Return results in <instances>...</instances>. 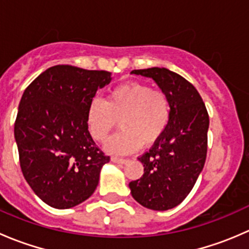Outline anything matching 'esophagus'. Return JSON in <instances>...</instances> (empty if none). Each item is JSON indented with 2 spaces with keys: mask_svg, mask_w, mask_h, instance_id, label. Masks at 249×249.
<instances>
[{
  "mask_svg": "<svg viewBox=\"0 0 249 249\" xmlns=\"http://www.w3.org/2000/svg\"><path fill=\"white\" fill-rule=\"evenodd\" d=\"M112 160L113 162H115V164H126L127 160L126 159H123V158H117V157H112Z\"/></svg>",
  "mask_w": 249,
  "mask_h": 249,
  "instance_id": "34e87169",
  "label": "esophagus"
}]
</instances>
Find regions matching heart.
Here are the masks:
<instances>
[{
    "label": "heart",
    "instance_id": "b5f03b06",
    "mask_svg": "<svg viewBox=\"0 0 249 249\" xmlns=\"http://www.w3.org/2000/svg\"><path fill=\"white\" fill-rule=\"evenodd\" d=\"M171 102L166 92L142 83L114 88L106 100H92L88 109V129L92 139L104 142L119 122L122 131L107 141L105 149L124 155L157 143L166 130Z\"/></svg>",
    "mask_w": 249,
    "mask_h": 249
}]
</instances>
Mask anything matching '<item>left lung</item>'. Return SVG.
<instances>
[{"mask_svg": "<svg viewBox=\"0 0 249 249\" xmlns=\"http://www.w3.org/2000/svg\"><path fill=\"white\" fill-rule=\"evenodd\" d=\"M131 73L152 78L171 102L169 124L162 136L139 160L144 173L129 183L137 202L154 211L171 210L192 192L207 155V109L192 83L179 74L152 67Z\"/></svg>", "mask_w": 249, "mask_h": 249, "instance_id": "1", "label": "left lung"}]
</instances>
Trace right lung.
Listing matches in <instances>:
<instances>
[{"mask_svg": "<svg viewBox=\"0 0 249 249\" xmlns=\"http://www.w3.org/2000/svg\"><path fill=\"white\" fill-rule=\"evenodd\" d=\"M110 74L56 65L22 94L14 124L20 167L35 194L52 207L65 210L89 199L109 161L88 130L87 115Z\"/></svg>", "mask_w": 249, "mask_h": 249, "instance_id": "obj_1", "label": "right lung"}]
</instances>
